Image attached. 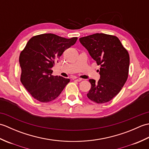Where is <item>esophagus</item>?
I'll use <instances>...</instances> for the list:
<instances>
[{
  "label": "esophagus",
  "mask_w": 149,
  "mask_h": 149,
  "mask_svg": "<svg viewBox=\"0 0 149 149\" xmlns=\"http://www.w3.org/2000/svg\"><path fill=\"white\" fill-rule=\"evenodd\" d=\"M73 80L75 81L80 82V81H81L83 79H81V78H79V77H74V79H73Z\"/></svg>",
  "instance_id": "esophagus-1"
}]
</instances>
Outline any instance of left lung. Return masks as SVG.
I'll return each mask as SVG.
<instances>
[{
  "instance_id": "obj_1",
  "label": "left lung",
  "mask_w": 149,
  "mask_h": 149,
  "mask_svg": "<svg viewBox=\"0 0 149 149\" xmlns=\"http://www.w3.org/2000/svg\"><path fill=\"white\" fill-rule=\"evenodd\" d=\"M80 43L100 66V79H90L91 89L87 94L89 99L97 104L112 100L127 79L129 55L116 36L96 33L79 38Z\"/></svg>"
}]
</instances>
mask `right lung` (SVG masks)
I'll list each match as a JSON object with an SVG mask.
<instances>
[{
	"label": "right lung",
	"instance_id": "right-lung-1",
	"mask_svg": "<svg viewBox=\"0 0 149 149\" xmlns=\"http://www.w3.org/2000/svg\"><path fill=\"white\" fill-rule=\"evenodd\" d=\"M77 40V37L67 39L48 33L34 36L28 41L19 57L20 81L34 99L42 102H50L69 83V79L52 75V68Z\"/></svg>",
	"mask_w": 149,
	"mask_h": 149
}]
</instances>
